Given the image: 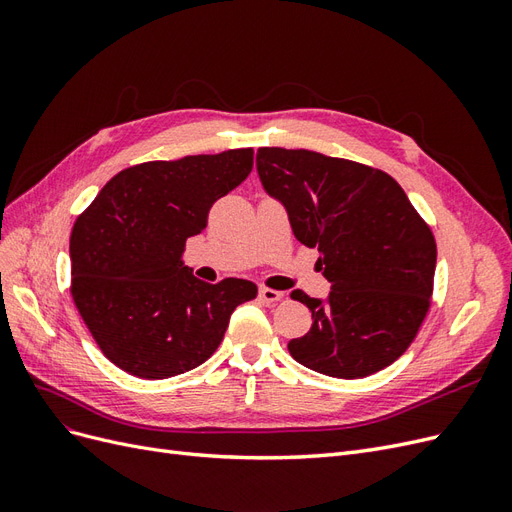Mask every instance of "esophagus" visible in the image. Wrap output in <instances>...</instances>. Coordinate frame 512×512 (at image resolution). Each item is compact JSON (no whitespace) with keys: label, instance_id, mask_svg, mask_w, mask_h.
<instances>
[{"label":"esophagus","instance_id":"esophagus-1","mask_svg":"<svg viewBox=\"0 0 512 512\" xmlns=\"http://www.w3.org/2000/svg\"><path fill=\"white\" fill-rule=\"evenodd\" d=\"M258 297L265 301V303H275V301H280L284 297V292L273 290V288H260L258 290Z\"/></svg>","mask_w":512,"mask_h":512}]
</instances>
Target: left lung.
Masks as SVG:
<instances>
[{"mask_svg": "<svg viewBox=\"0 0 512 512\" xmlns=\"http://www.w3.org/2000/svg\"><path fill=\"white\" fill-rule=\"evenodd\" d=\"M256 168L331 282L327 299L292 290L312 312V329L288 342L292 359L344 380L395 363L427 316L436 273V239L406 192L378 168L307 149L260 147Z\"/></svg>", "mask_w": 512, "mask_h": 512, "instance_id": "8db88e82", "label": "left lung"}]
</instances>
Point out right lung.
Instances as JSON below:
<instances>
[{
  "label": "right lung",
  "instance_id": "obj_1",
  "mask_svg": "<svg viewBox=\"0 0 512 512\" xmlns=\"http://www.w3.org/2000/svg\"><path fill=\"white\" fill-rule=\"evenodd\" d=\"M254 149L145 162L121 170L74 222L72 299L104 356L145 380L205 363L254 282H200L185 241L207 226L218 198L250 175Z\"/></svg>",
  "mask_w": 512,
  "mask_h": 512
}]
</instances>
